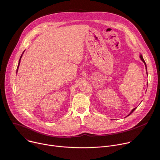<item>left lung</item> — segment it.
<instances>
[{
	"mask_svg": "<svg viewBox=\"0 0 160 160\" xmlns=\"http://www.w3.org/2000/svg\"><path fill=\"white\" fill-rule=\"evenodd\" d=\"M139 58H140V59H141V61H142V62H144V65H145V67H146V63H145V61H144V59H143V58H142V55H140V56H139ZM136 108H137V107H136V108H134V109H132V111H131V112H130V113H129V115H130V114H131V113H132V112H133V111H134V110H135V109H136ZM129 115H128V116H129Z\"/></svg>",
	"mask_w": 160,
	"mask_h": 160,
	"instance_id": "obj_1",
	"label": "left lung"
}]
</instances>
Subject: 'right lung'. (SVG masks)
I'll use <instances>...</instances> for the list:
<instances>
[{
  "instance_id": "add662e5",
  "label": "right lung",
  "mask_w": 160,
  "mask_h": 160,
  "mask_svg": "<svg viewBox=\"0 0 160 160\" xmlns=\"http://www.w3.org/2000/svg\"><path fill=\"white\" fill-rule=\"evenodd\" d=\"M22 56V55H21V58H20V59H19V64H18V69H17V72H18V68H19V64H20V61H21V59Z\"/></svg>"
}]
</instances>
